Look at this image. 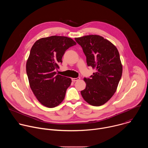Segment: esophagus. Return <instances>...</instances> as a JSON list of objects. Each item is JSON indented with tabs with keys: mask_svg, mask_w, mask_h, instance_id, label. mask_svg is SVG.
Wrapping results in <instances>:
<instances>
[{
	"mask_svg": "<svg viewBox=\"0 0 148 148\" xmlns=\"http://www.w3.org/2000/svg\"><path fill=\"white\" fill-rule=\"evenodd\" d=\"M79 79H80V78H79V77H77V78H73L71 79H72V81H73L75 82V81H77L79 80Z\"/></svg>",
	"mask_w": 148,
	"mask_h": 148,
	"instance_id": "obj_1",
	"label": "esophagus"
}]
</instances>
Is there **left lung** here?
Listing matches in <instances>:
<instances>
[{
  "label": "left lung",
  "mask_w": 148,
  "mask_h": 148,
  "mask_svg": "<svg viewBox=\"0 0 148 148\" xmlns=\"http://www.w3.org/2000/svg\"><path fill=\"white\" fill-rule=\"evenodd\" d=\"M87 58L88 66L96 69L90 78H84L86 87L81 91L84 99L93 106L106 103L116 92L122 73L116 47L98 35L75 38Z\"/></svg>",
  "instance_id": "1"
}]
</instances>
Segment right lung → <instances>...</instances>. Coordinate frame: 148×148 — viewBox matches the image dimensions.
Here are the masks:
<instances>
[{"label":"right lung","instance_id":"add662e5","mask_svg":"<svg viewBox=\"0 0 148 148\" xmlns=\"http://www.w3.org/2000/svg\"><path fill=\"white\" fill-rule=\"evenodd\" d=\"M75 42L65 36H53L37 40L26 62L30 87L37 100L48 108L56 107L64 100L70 78L57 74L62 57Z\"/></svg>","mask_w":148,"mask_h":148}]
</instances>
